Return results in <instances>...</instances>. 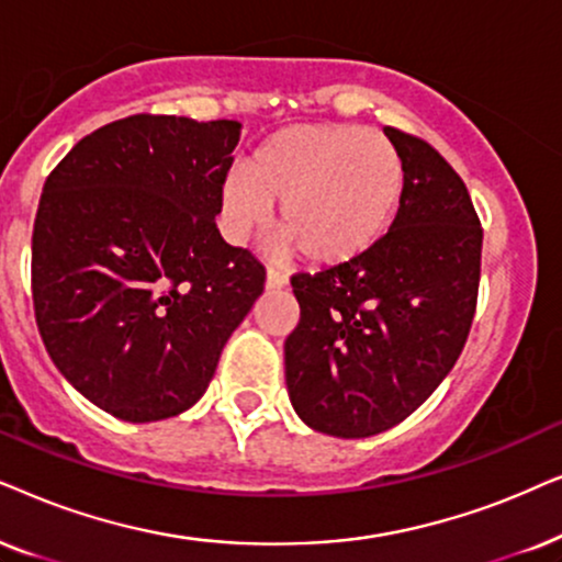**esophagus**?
Returning a JSON list of instances; mask_svg holds the SVG:
<instances>
[{"instance_id":"obj_1","label":"esophagus","mask_w":562,"mask_h":562,"mask_svg":"<svg viewBox=\"0 0 562 562\" xmlns=\"http://www.w3.org/2000/svg\"><path fill=\"white\" fill-rule=\"evenodd\" d=\"M288 285V274H282L280 269L267 267V290H280Z\"/></svg>"}]
</instances>
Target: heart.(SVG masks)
I'll use <instances>...</instances> for the list:
<instances>
[{"mask_svg":"<svg viewBox=\"0 0 562 562\" xmlns=\"http://www.w3.org/2000/svg\"><path fill=\"white\" fill-rule=\"evenodd\" d=\"M406 167L393 140L359 125L313 123L261 140L221 190L223 223L244 241L280 205L282 241L313 267L364 257L398 213Z\"/></svg>","mask_w":562,"mask_h":562,"instance_id":"1","label":"heart"}]
</instances>
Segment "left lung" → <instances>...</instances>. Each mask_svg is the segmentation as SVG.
<instances>
[{
  "mask_svg": "<svg viewBox=\"0 0 562 562\" xmlns=\"http://www.w3.org/2000/svg\"><path fill=\"white\" fill-rule=\"evenodd\" d=\"M406 167L393 226L349 265L290 277V401L311 429L372 437L408 418L454 368L473 326L483 228L465 182L414 133L385 128Z\"/></svg>",
  "mask_w": 562,
  "mask_h": 562,
  "instance_id": "1",
  "label": "left lung"
}]
</instances>
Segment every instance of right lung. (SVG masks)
<instances>
[{
  "instance_id": "add662e5",
  "label": "right lung",
  "mask_w": 562,
  "mask_h": 562,
  "mask_svg": "<svg viewBox=\"0 0 562 562\" xmlns=\"http://www.w3.org/2000/svg\"><path fill=\"white\" fill-rule=\"evenodd\" d=\"M241 123L138 112L56 164L33 226V308L61 375L144 424L200 401L267 269L215 215Z\"/></svg>"
}]
</instances>
